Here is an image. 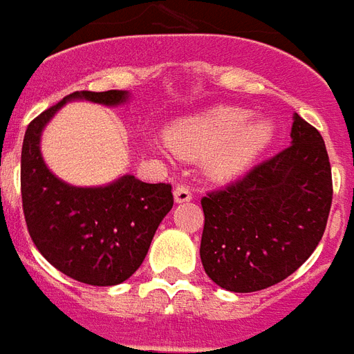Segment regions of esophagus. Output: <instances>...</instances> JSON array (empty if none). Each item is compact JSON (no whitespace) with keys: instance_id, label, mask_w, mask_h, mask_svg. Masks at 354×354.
<instances>
[{"instance_id":"esophagus-1","label":"esophagus","mask_w":354,"mask_h":354,"mask_svg":"<svg viewBox=\"0 0 354 354\" xmlns=\"http://www.w3.org/2000/svg\"><path fill=\"white\" fill-rule=\"evenodd\" d=\"M174 198L177 203L190 202V200H192V192H190V188L185 187V185H177L174 190Z\"/></svg>"}]
</instances>
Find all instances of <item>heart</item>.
I'll list each match as a JSON object with an SVG mask.
<instances>
[{"instance_id":"1","label":"heart","mask_w":354,"mask_h":354,"mask_svg":"<svg viewBox=\"0 0 354 354\" xmlns=\"http://www.w3.org/2000/svg\"><path fill=\"white\" fill-rule=\"evenodd\" d=\"M275 128L268 118H249L239 107H216L183 118L166 131L167 147L185 158H205L218 179H232L254 164L272 143Z\"/></svg>"}]
</instances>
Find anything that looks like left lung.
Returning a JSON list of instances; mask_svg holds the SVG:
<instances>
[{"mask_svg":"<svg viewBox=\"0 0 354 354\" xmlns=\"http://www.w3.org/2000/svg\"><path fill=\"white\" fill-rule=\"evenodd\" d=\"M290 147L202 200L203 270L230 292H257L294 273L321 241L332 169L321 133L294 113Z\"/></svg>","mask_w":354,"mask_h":354,"instance_id":"left-lung-1","label":"left lung"}]
</instances>
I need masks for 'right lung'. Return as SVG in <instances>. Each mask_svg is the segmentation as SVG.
I'll list each match as a JSON object with an SVG mask.
<instances>
[{
  "label": "right lung",
  "instance_id": "obj_1",
  "mask_svg": "<svg viewBox=\"0 0 354 354\" xmlns=\"http://www.w3.org/2000/svg\"><path fill=\"white\" fill-rule=\"evenodd\" d=\"M130 97L128 90L73 92L32 120L22 143L20 187L28 232L56 270L86 285H120L136 273L174 207L171 185L126 174L100 187H75L48 169L41 136L66 103L120 107Z\"/></svg>",
  "mask_w": 354,
  "mask_h": 354
}]
</instances>
